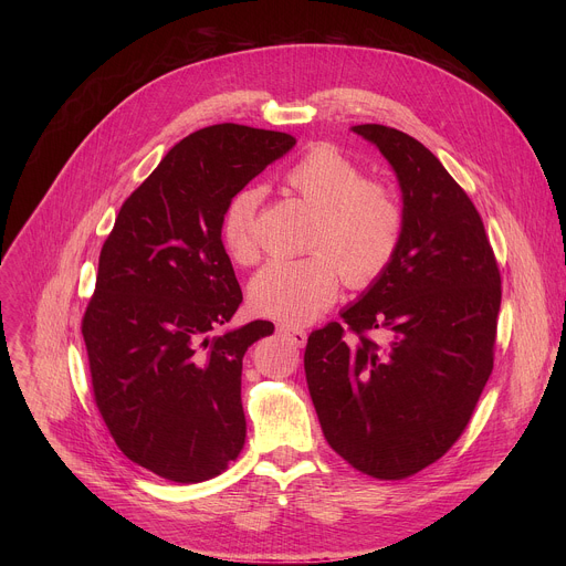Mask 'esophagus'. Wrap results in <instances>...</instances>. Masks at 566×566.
Here are the masks:
<instances>
[{"label":"esophagus","mask_w":566,"mask_h":566,"mask_svg":"<svg viewBox=\"0 0 566 566\" xmlns=\"http://www.w3.org/2000/svg\"><path fill=\"white\" fill-rule=\"evenodd\" d=\"M277 332L282 336H286L291 343H295L297 347H304L306 345V332L295 327V325H277Z\"/></svg>","instance_id":"esophagus-1"}]
</instances>
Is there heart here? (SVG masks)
I'll use <instances>...</instances> for the list:
<instances>
[{
  "label": "heart",
  "mask_w": 566,
  "mask_h": 566,
  "mask_svg": "<svg viewBox=\"0 0 566 566\" xmlns=\"http://www.w3.org/2000/svg\"><path fill=\"white\" fill-rule=\"evenodd\" d=\"M284 186L313 212L306 228L311 253L266 264L251 280L249 302L260 315L304 325L334 304L343 277L352 289H365L389 269L406 212L391 186L363 177L334 145H313L297 156ZM258 203L260 195L244 190L223 214V249L237 264L258 260Z\"/></svg>",
  "instance_id": "1"
}]
</instances>
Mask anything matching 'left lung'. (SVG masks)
<instances>
[{"label":"left lung","instance_id":"8db88e82","mask_svg":"<svg viewBox=\"0 0 566 566\" xmlns=\"http://www.w3.org/2000/svg\"><path fill=\"white\" fill-rule=\"evenodd\" d=\"M352 129L394 168L406 228L343 325L308 336L304 371L329 446L369 476L406 479L454 446L489 382L502 277L474 203L423 143Z\"/></svg>","mask_w":566,"mask_h":566}]
</instances>
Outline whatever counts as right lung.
I'll return each instance as SVG.
<instances>
[{"instance_id":"obj_1","label":"right lung","mask_w":566,"mask_h":566,"mask_svg":"<svg viewBox=\"0 0 566 566\" xmlns=\"http://www.w3.org/2000/svg\"><path fill=\"white\" fill-rule=\"evenodd\" d=\"M293 145L234 123L186 136L125 199L103 244L83 317L94 400L120 452L164 479H212L244 448L241 360L275 327L214 334L241 304L221 221Z\"/></svg>"}]
</instances>
